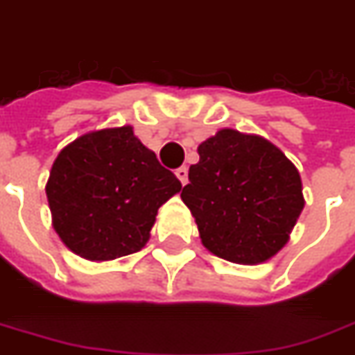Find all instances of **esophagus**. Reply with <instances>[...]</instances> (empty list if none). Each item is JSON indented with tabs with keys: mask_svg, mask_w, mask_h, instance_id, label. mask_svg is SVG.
I'll return each mask as SVG.
<instances>
[{
	"mask_svg": "<svg viewBox=\"0 0 355 355\" xmlns=\"http://www.w3.org/2000/svg\"><path fill=\"white\" fill-rule=\"evenodd\" d=\"M175 175H178V180L181 181V185H185L189 180V170L187 166H180L178 170H175Z\"/></svg>",
	"mask_w": 355,
	"mask_h": 355,
	"instance_id": "esophagus-1",
	"label": "esophagus"
}]
</instances>
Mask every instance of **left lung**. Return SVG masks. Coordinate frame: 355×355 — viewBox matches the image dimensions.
<instances>
[{
    "label": "left lung",
    "mask_w": 355,
    "mask_h": 355,
    "mask_svg": "<svg viewBox=\"0 0 355 355\" xmlns=\"http://www.w3.org/2000/svg\"><path fill=\"white\" fill-rule=\"evenodd\" d=\"M181 200L213 254L260 263L286 245L305 206L297 168L254 135L223 129L198 146Z\"/></svg>",
    "instance_id": "8db88e82"
}]
</instances>
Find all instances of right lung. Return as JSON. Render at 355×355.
I'll return each instance as SVG.
<instances>
[{
    "label": "right lung",
    "mask_w": 355,
    "mask_h": 355,
    "mask_svg": "<svg viewBox=\"0 0 355 355\" xmlns=\"http://www.w3.org/2000/svg\"><path fill=\"white\" fill-rule=\"evenodd\" d=\"M180 191V180L129 125L93 130L65 146L46 183L61 241L98 262L142 249L159 207Z\"/></svg>",
    "instance_id": "1"
}]
</instances>
